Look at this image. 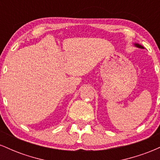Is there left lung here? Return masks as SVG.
I'll list each match as a JSON object with an SVG mask.
<instances>
[{"label": "left lung", "mask_w": 160, "mask_h": 160, "mask_svg": "<svg viewBox=\"0 0 160 160\" xmlns=\"http://www.w3.org/2000/svg\"><path fill=\"white\" fill-rule=\"evenodd\" d=\"M135 46H136V47H138V48H144V47H142V46H141V45H139V44H138V43H135Z\"/></svg>", "instance_id": "left-lung-1"}]
</instances>
